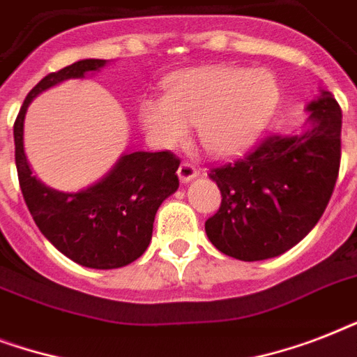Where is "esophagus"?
<instances>
[{"label": "esophagus", "mask_w": 357, "mask_h": 357, "mask_svg": "<svg viewBox=\"0 0 357 357\" xmlns=\"http://www.w3.org/2000/svg\"><path fill=\"white\" fill-rule=\"evenodd\" d=\"M178 176L181 183H189L190 179H195L198 176V170L190 162H181L178 168Z\"/></svg>", "instance_id": "1"}]
</instances>
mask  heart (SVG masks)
<instances>
[{
	"label": "heart",
	"instance_id": "b5f03b06",
	"mask_svg": "<svg viewBox=\"0 0 357 357\" xmlns=\"http://www.w3.org/2000/svg\"><path fill=\"white\" fill-rule=\"evenodd\" d=\"M280 91L268 70L202 66L170 75L165 98L140 102L139 119L161 148H176L196 126L202 148L215 157L246 150L276 109Z\"/></svg>",
	"mask_w": 357,
	"mask_h": 357
}]
</instances>
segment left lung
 Returning a JSON list of instances; mask_svg holds the SVG:
<instances>
[{
	"label": "left lung",
	"mask_w": 357,
	"mask_h": 357,
	"mask_svg": "<svg viewBox=\"0 0 357 357\" xmlns=\"http://www.w3.org/2000/svg\"><path fill=\"white\" fill-rule=\"evenodd\" d=\"M300 133L271 135L244 159L213 168L222 202L206 234L241 261L282 255L298 244L332 198L341 162V107L328 91L307 105Z\"/></svg>",
	"instance_id": "8db88e82"
}]
</instances>
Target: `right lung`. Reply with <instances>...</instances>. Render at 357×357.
<instances>
[{
    "label": "right lung",
    "instance_id": "add662e5",
    "mask_svg": "<svg viewBox=\"0 0 357 357\" xmlns=\"http://www.w3.org/2000/svg\"><path fill=\"white\" fill-rule=\"evenodd\" d=\"M107 64L83 59L47 74L27 94L14 122V157L20 189L42 235L77 265L120 268L144 254L155 213L179 187V159L170 151H131L91 187L77 192L52 189L36 179L24 151V120L33 98L66 79H83Z\"/></svg>",
    "mask_w": 357,
    "mask_h": 357
}]
</instances>
